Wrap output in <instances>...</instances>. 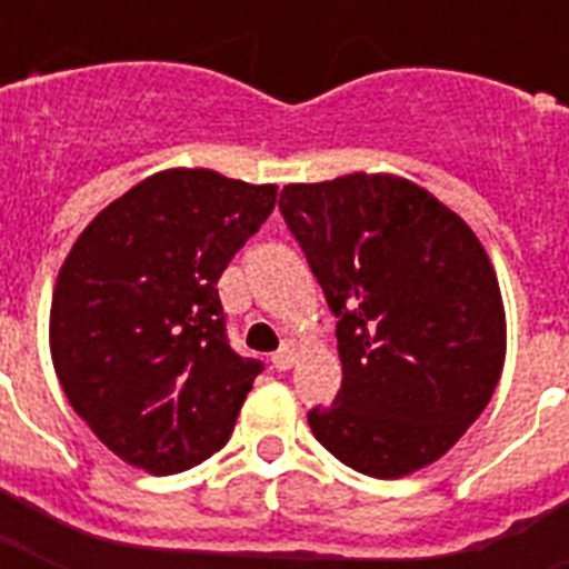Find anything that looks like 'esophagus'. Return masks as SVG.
I'll list each match as a JSON object with an SVG mask.
<instances>
[{"label": "esophagus", "mask_w": 569, "mask_h": 569, "mask_svg": "<svg viewBox=\"0 0 569 569\" xmlns=\"http://www.w3.org/2000/svg\"><path fill=\"white\" fill-rule=\"evenodd\" d=\"M271 363H274L277 372H289V369H292V366H295V348H292V342H286V346L277 348L274 355H271Z\"/></svg>", "instance_id": "34e87169"}]
</instances>
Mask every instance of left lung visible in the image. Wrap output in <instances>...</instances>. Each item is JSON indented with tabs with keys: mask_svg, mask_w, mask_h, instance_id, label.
I'll use <instances>...</instances> for the list:
<instances>
[{
	"mask_svg": "<svg viewBox=\"0 0 569 569\" xmlns=\"http://www.w3.org/2000/svg\"><path fill=\"white\" fill-rule=\"evenodd\" d=\"M277 206L339 319L342 387L307 413L316 440L372 478L442 458L505 363L502 295L476 232L389 173L286 186Z\"/></svg>",
	"mask_w": 569,
	"mask_h": 569,
	"instance_id": "obj_1",
	"label": "left lung"
}]
</instances>
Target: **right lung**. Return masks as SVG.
Returning a JSON list of instances; mask_svg holds the SVG:
<instances>
[{"label": "right lung", "mask_w": 569, "mask_h": 569, "mask_svg": "<svg viewBox=\"0 0 569 569\" xmlns=\"http://www.w3.org/2000/svg\"><path fill=\"white\" fill-rule=\"evenodd\" d=\"M277 186L173 168L118 197L58 271L49 348L67 401L118 458L173 476L223 449L262 372L232 351L218 280Z\"/></svg>", "instance_id": "obj_1"}]
</instances>
